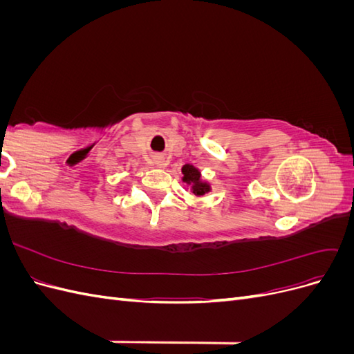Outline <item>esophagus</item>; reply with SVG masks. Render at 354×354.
Returning a JSON list of instances; mask_svg holds the SVG:
<instances>
[{
    "mask_svg": "<svg viewBox=\"0 0 354 354\" xmlns=\"http://www.w3.org/2000/svg\"><path fill=\"white\" fill-rule=\"evenodd\" d=\"M155 164H156L158 167H164V165H165V160H164L162 156H156V158H155Z\"/></svg>",
    "mask_w": 354,
    "mask_h": 354,
    "instance_id": "obj_1",
    "label": "esophagus"
}]
</instances>
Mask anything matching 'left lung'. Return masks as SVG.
I'll return each mask as SVG.
<instances>
[{
  "label": "left lung",
  "instance_id": "8db88e82",
  "mask_svg": "<svg viewBox=\"0 0 354 354\" xmlns=\"http://www.w3.org/2000/svg\"><path fill=\"white\" fill-rule=\"evenodd\" d=\"M181 173H183V180L186 181V183H190L194 185V194L195 195H203L205 192L209 190V187L205 185V183H201L199 181V173L198 169L192 165H185L183 168H181Z\"/></svg>",
  "mask_w": 354,
  "mask_h": 354
}]
</instances>
